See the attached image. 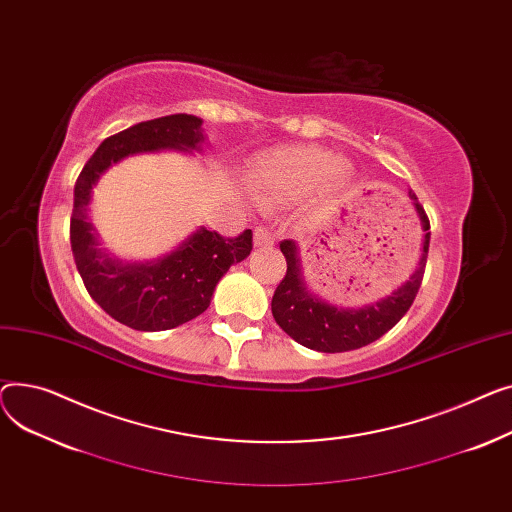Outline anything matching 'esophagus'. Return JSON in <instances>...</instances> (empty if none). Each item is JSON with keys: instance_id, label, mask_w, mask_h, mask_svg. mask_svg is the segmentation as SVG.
<instances>
[{"instance_id": "1", "label": "esophagus", "mask_w": 512, "mask_h": 512, "mask_svg": "<svg viewBox=\"0 0 512 512\" xmlns=\"http://www.w3.org/2000/svg\"><path fill=\"white\" fill-rule=\"evenodd\" d=\"M254 244L256 246H273L275 244V235L268 227H256L254 229Z\"/></svg>"}]
</instances>
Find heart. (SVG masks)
I'll return each instance as SVG.
<instances>
[{
	"instance_id": "b5f03b06",
	"label": "heart",
	"mask_w": 512,
	"mask_h": 512,
	"mask_svg": "<svg viewBox=\"0 0 512 512\" xmlns=\"http://www.w3.org/2000/svg\"><path fill=\"white\" fill-rule=\"evenodd\" d=\"M343 171L339 159L324 148H289L258 159L252 186L262 198L275 200L314 190Z\"/></svg>"
}]
</instances>
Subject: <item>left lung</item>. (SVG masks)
<instances>
[{
	"label": "left lung",
	"instance_id": "left-lung-1",
	"mask_svg": "<svg viewBox=\"0 0 512 512\" xmlns=\"http://www.w3.org/2000/svg\"><path fill=\"white\" fill-rule=\"evenodd\" d=\"M411 198L415 200L417 215L424 225L422 258H419L415 273L405 285H401L393 295L384 297L382 302L366 308H335L308 293L302 283V275H299L297 248L291 239H283L279 248L287 260V273L275 289L270 308H273L277 324L291 339L322 353L351 351L374 343L407 314L419 285H422L430 248V219L424 206L417 202V196L411 194Z\"/></svg>",
	"mask_w": 512,
	"mask_h": 512
}]
</instances>
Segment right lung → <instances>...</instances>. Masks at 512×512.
I'll list each match as a JSON object with an SVG mask.
<instances>
[{
  "instance_id": "obj_1",
  "label": "right lung",
  "mask_w": 512,
  "mask_h": 512,
  "mask_svg": "<svg viewBox=\"0 0 512 512\" xmlns=\"http://www.w3.org/2000/svg\"><path fill=\"white\" fill-rule=\"evenodd\" d=\"M202 119L186 113L140 122L101 142L82 167L74 186L70 244L78 273L90 297L117 322L136 330H169L200 316L229 266L252 252V229L235 237L198 229L165 258L144 264L115 260L103 250L86 206L101 173L134 153L161 148H196L202 140Z\"/></svg>"
}]
</instances>
